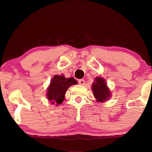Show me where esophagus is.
Returning <instances> with one entry per match:
<instances>
[{
  "label": "esophagus",
  "instance_id": "34e87169",
  "mask_svg": "<svg viewBox=\"0 0 152 152\" xmlns=\"http://www.w3.org/2000/svg\"><path fill=\"white\" fill-rule=\"evenodd\" d=\"M78 83L80 85H84L85 84V81L84 80H78Z\"/></svg>",
  "mask_w": 152,
  "mask_h": 152
}]
</instances>
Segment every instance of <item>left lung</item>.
<instances>
[{
  "instance_id": "obj_1",
  "label": "left lung",
  "mask_w": 152,
  "mask_h": 152,
  "mask_svg": "<svg viewBox=\"0 0 152 152\" xmlns=\"http://www.w3.org/2000/svg\"><path fill=\"white\" fill-rule=\"evenodd\" d=\"M91 88L93 96L97 102H104L111 97V92L107 86V83L102 77H95Z\"/></svg>"
}]
</instances>
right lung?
<instances>
[{"label":"right lung","mask_w":152,"mask_h":152,"mask_svg":"<svg viewBox=\"0 0 152 152\" xmlns=\"http://www.w3.org/2000/svg\"><path fill=\"white\" fill-rule=\"evenodd\" d=\"M77 84L73 77L66 78L64 75H56L52 78L50 85L48 87L46 97L52 104L58 106L65 99L66 91L70 86Z\"/></svg>","instance_id":"add662e5"}]
</instances>
